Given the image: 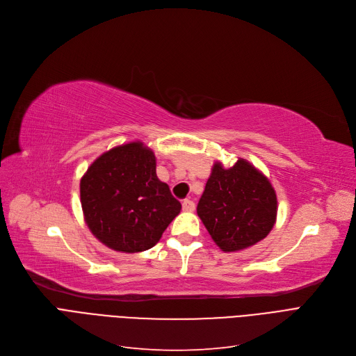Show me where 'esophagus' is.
Here are the masks:
<instances>
[{"instance_id":"esophagus-1","label":"esophagus","mask_w":356,"mask_h":356,"mask_svg":"<svg viewBox=\"0 0 356 356\" xmlns=\"http://www.w3.org/2000/svg\"><path fill=\"white\" fill-rule=\"evenodd\" d=\"M182 209H184V211H194V209H195L194 201L193 200H184L182 201Z\"/></svg>"}]
</instances>
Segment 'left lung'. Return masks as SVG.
<instances>
[{"instance_id": "left-lung-1", "label": "left lung", "mask_w": 356, "mask_h": 356, "mask_svg": "<svg viewBox=\"0 0 356 356\" xmlns=\"http://www.w3.org/2000/svg\"><path fill=\"white\" fill-rule=\"evenodd\" d=\"M278 201L273 184L246 159L230 168H211L197 214L223 252H239L265 239L277 222Z\"/></svg>"}]
</instances>
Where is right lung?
<instances>
[{
    "label": "right lung",
    "instance_id": "obj_1",
    "mask_svg": "<svg viewBox=\"0 0 356 356\" xmlns=\"http://www.w3.org/2000/svg\"><path fill=\"white\" fill-rule=\"evenodd\" d=\"M79 193L90 232L123 253L154 248L181 211V202L156 175L154 150L140 140L99 155L82 175Z\"/></svg>",
    "mask_w": 356,
    "mask_h": 356
}]
</instances>
